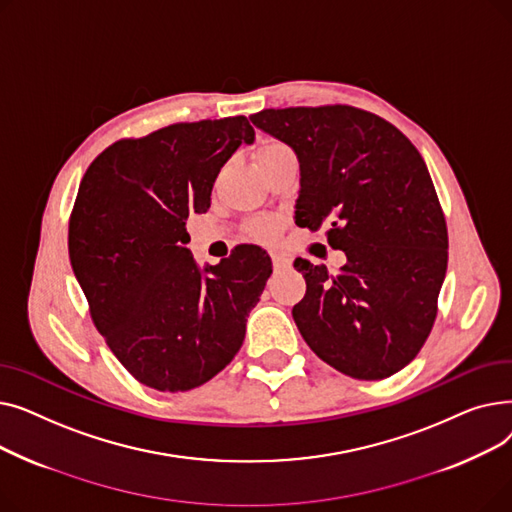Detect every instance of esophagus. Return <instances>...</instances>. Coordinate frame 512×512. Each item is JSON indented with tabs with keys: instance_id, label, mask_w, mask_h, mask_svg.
Segmentation results:
<instances>
[{
	"instance_id": "1",
	"label": "esophagus",
	"mask_w": 512,
	"mask_h": 512,
	"mask_svg": "<svg viewBox=\"0 0 512 512\" xmlns=\"http://www.w3.org/2000/svg\"><path fill=\"white\" fill-rule=\"evenodd\" d=\"M272 263H274L276 270H284V267L290 265V259L284 257V255H280V253H272Z\"/></svg>"
}]
</instances>
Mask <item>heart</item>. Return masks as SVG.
Here are the masks:
<instances>
[{
    "label": "heart",
    "mask_w": 512,
    "mask_h": 512,
    "mask_svg": "<svg viewBox=\"0 0 512 512\" xmlns=\"http://www.w3.org/2000/svg\"><path fill=\"white\" fill-rule=\"evenodd\" d=\"M290 149L278 141H265L257 147V161H265V159H272L276 155H282V153H288ZM278 232V222L276 220H261L253 226V234L261 240H270L274 238Z\"/></svg>",
    "instance_id": "heart-1"
}]
</instances>
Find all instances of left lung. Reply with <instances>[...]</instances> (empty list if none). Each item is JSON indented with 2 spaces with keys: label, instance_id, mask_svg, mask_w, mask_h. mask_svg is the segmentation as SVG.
<instances>
[{
  "label": "left lung",
  "instance_id": "8db88e82",
  "mask_svg": "<svg viewBox=\"0 0 512 512\" xmlns=\"http://www.w3.org/2000/svg\"><path fill=\"white\" fill-rule=\"evenodd\" d=\"M297 153V224L328 228L346 255L336 274L297 259L307 292L292 317L311 351L355 380L407 367L438 315L448 230L432 176L394 124L353 105L284 107L251 116Z\"/></svg>",
  "mask_w": 512,
  "mask_h": 512
}]
</instances>
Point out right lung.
<instances>
[{
    "label": "right lung",
    "mask_w": 512,
    "mask_h": 512,
    "mask_svg": "<svg viewBox=\"0 0 512 512\" xmlns=\"http://www.w3.org/2000/svg\"><path fill=\"white\" fill-rule=\"evenodd\" d=\"M245 116L178 122L99 153L78 186L68 253L91 319L134 380L159 392L193 390L240 351L272 261L255 245L201 272L186 220L240 143Z\"/></svg>",
    "instance_id": "1"
}]
</instances>
